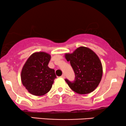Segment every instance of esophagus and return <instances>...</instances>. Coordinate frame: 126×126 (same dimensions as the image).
Returning a JSON list of instances; mask_svg holds the SVG:
<instances>
[{"label":"esophagus","mask_w":126,"mask_h":126,"mask_svg":"<svg viewBox=\"0 0 126 126\" xmlns=\"http://www.w3.org/2000/svg\"><path fill=\"white\" fill-rule=\"evenodd\" d=\"M61 78H63V79H65V75H63L61 76Z\"/></svg>","instance_id":"34e87169"}]
</instances>
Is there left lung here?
I'll return each instance as SVG.
<instances>
[{"mask_svg":"<svg viewBox=\"0 0 126 126\" xmlns=\"http://www.w3.org/2000/svg\"><path fill=\"white\" fill-rule=\"evenodd\" d=\"M65 57L75 73V80L65 81L74 92L80 94L92 92L99 85L103 76V66L97 55L88 47L80 46Z\"/></svg>","mask_w":126,"mask_h":126,"instance_id":"obj_1","label":"left lung"}]
</instances>
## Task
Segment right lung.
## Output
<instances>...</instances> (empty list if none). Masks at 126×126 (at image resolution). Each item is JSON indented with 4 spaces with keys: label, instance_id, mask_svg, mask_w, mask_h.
Segmentation results:
<instances>
[{
    "label": "right lung",
    "instance_id": "1",
    "mask_svg": "<svg viewBox=\"0 0 126 126\" xmlns=\"http://www.w3.org/2000/svg\"><path fill=\"white\" fill-rule=\"evenodd\" d=\"M51 56L44 51L31 55L22 69L20 78L29 93L43 96L50 90L56 78L54 70L48 66Z\"/></svg>",
    "mask_w": 126,
    "mask_h": 126
}]
</instances>
